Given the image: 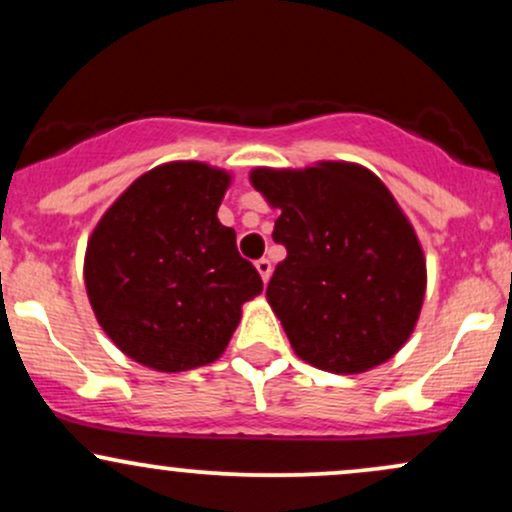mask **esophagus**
<instances>
[{
  "mask_svg": "<svg viewBox=\"0 0 512 512\" xmlns=\"http://www.w3.org/2000/svg\"><path fill=\"white\" fill-rule=\"evenodd\" d=\"M255 267H257V272H260V276H262L264 284H267L269 276H272V262H269L267 257H262V260H257V262H255Z\"/></svg>",
  "mask_w": 512,
  "mask_h": 512,
  "instance_id": "1",
  "label": "esophagus"
}]
</instances>
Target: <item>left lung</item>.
Masks as SVG:
<instances>
[{"label": "left lung", "mask_w": 512, "mask_h": 512, "mask_svg": "<svg viewBox=\"0 0 512 512\" xmlns=\"http://www.w3.org/2000/svg\"><path fill=\"white\" fill-rule=\"evenodd\" d=\"M252 185L281 214L286 248L267 301L303 361L363 373L395 356L414 332L426 262L390 190L351 163L305 170L257 168Z\"/></svg>", "instance_id": "obj_1"}]
</instances>
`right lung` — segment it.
I'll list each match as a JSON object with an SVG mask.
<instances>
[{"mask_svg": "<svg viewBox=\"0 0 512 512\" xmlns=\"http://www.w3.org/2000/svg\"><path fill=\"white\" fill-rule=\"evenodd\" d=\"M223 170L158 166L105 211L86 248V291L98 322L129 358L178 373L216 361L262 293V276L216 219Z\"/></svg>", "mask_w": 512, "mask_h": 512, "instance_id": "add662e5", "label": "right lung"}]
</instances>
